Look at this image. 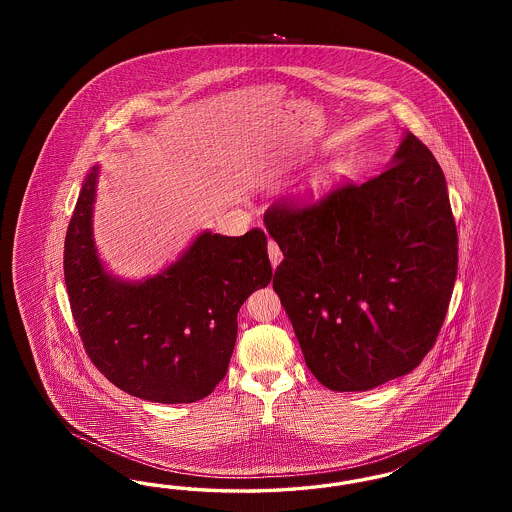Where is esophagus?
I'll return each instance as SVG.
<instances>
[{
	"label": "esophagus",
	"mask_w": 512,
	"mask_h": 512,
	"mask_svg": "<svg viewBox=\"0 0 512 512\" xmlns=\"http://www.w3.org/2000/svg\"><path fill=\"white\" fill-rule=\"evenodd\" d=\"M268 257H270V263H272V267L276 268L280 265V261L284 259V255H282V249L278 247V244L274 242V240H270L268 242Z\"/></svg>",
	"instance_id": "1"
}]
</instances>
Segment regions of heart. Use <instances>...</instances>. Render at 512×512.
Wrapping results in <instances>:
<instances>
[{"mask_svg": "<svg viewBox=\"0 0 512 512\" xmlns=\"http://www.w3.org/2000/svg\"><path fill=\"white\" fill-rule=\"evenodd\" d=\"M328 184H330V172L326 171V169L315 172L313 178L309 180L307 188H305V195H311V197L320 195L328 188Z\"/></svg>", "mask_w": 512, "mask_h": 512, "instance_id": "obj_1", "label": "heart"}]
</instances>
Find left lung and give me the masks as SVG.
Masks as SVG:
<instances>
[{
  "label": "left lung",
  "instance_id": "left-lung-1",
  "mask_svg": "<svg viewBox=\"0 0 512 512\" xmlns=\"http://www.w3.org/2000/svg\"><path fill=\"white\" fill-rule=\"evenodd\" d=\"M265 226L284 253L272 288L322 386L372 390L420 365L447 315L459 238L443 171L414 134L382 174L311 205L276 203Z\"/></svg>",
  "mask_w": 512,
  "mask_h": 512
}]
</instances>
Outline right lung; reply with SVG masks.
<instances>
[{
    "label": "right lung",
    "instance_id": "obj_1",
    "mask_svg": "<svg viewBox=\"0 0 512 512\" xmlns=\"http://www.w3.org/2000/svg\"><path fill=\"white\" fill-rule=\"evenodd\" d=\"M98 167L86 176L65 238V284L84 349L122 391L194 403L224 378L245 299L272 278L267 236L201 232L178 261L144 282L111 276L92 234Z\"/></svg>",
    "mask_w": 512,
    "mask_h": 512
}]
</instances>
